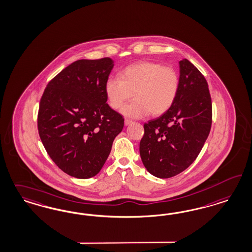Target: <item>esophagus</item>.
Wrapping results in <instances>:
<instances>
[{
  "label": "esophagus",
  "mask_w": 252,
  "mask_h": 252,
  "mask_svg": "<svg viewBox=\"0 0 252 252\" xmlns=\"http://www.w3.org/2000/svg\"><path fill=\"white\" fill-rule=\"evenodd\" d=\"M131 123H132V120H130V119H127V118L125 119V125H126V126H128Z\"/></svg>",
  "instance_id": "obj_1"
}]
</instances>
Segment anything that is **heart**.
Instances as JSON below:
<instances>
[{"label": "heart", "instance_id": "b5f03b06", "mask_svg": "<svg viewBox=\"0 0 252 252\" xmlns=\"http://www.w3.org/2000/svg\"><path fill=\"white\" fill-rule=\"evenodd\" d=\"M180 90L176 69L153 61H141L122 69L117 77L106 81L105 94L113 110L121 109L132 95L135 100L126 105L122 113L140 118L151 113L159 116L174 104Z\"/></svg>", "mask_w": 252, "mask_h": 252}]
</instances>
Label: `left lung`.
<instances>
[{
	"label": "left lung",
	"instance_id": "left-lung-1",
	"mask_svg": "<svg viewBox=\"0 0 252 252\" xmlns=\"http://www.w3.org/2000/svg\"><path fill=\"white\" fill-rule=\"evenodd\" d=\"M180 90L172 107L144 124L139 143L142 163L152 175L171 178L198 157L212 124L207 80L188 60L180 61Z\"/></svg>",
	"mask_w": 252,
	"mask_h": 252
}]
</instances>
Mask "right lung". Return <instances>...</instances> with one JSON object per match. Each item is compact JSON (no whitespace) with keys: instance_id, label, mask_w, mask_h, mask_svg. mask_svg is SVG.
Instances as JSON below:
<instances>
[{"instance_id":"add662e5","label":"right lung","mask_w":252,"mask_h":252,"mask_svg":"<svg viewBox=\"0 0 252 252\" xmlns=\"http://www.w3.org/2000/svg\"><path fill=\"white\" fill-rule=\"evenodd\" d=\"M110 58L74 61L47 84L37 126L44 149L61 170L77 179L100 171L124 118L106 103Z\"/></svg>"}]
</instances>
